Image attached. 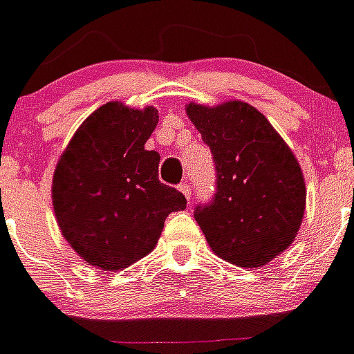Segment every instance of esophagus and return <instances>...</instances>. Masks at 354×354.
<instances>
[{
  "label": "esophagus",
  "mask_w": 354,
  "mask_h": 354,
  "mask_svg": "<svg viewBox=\"0 0 354 354\" xmlns=\"http://www.w3.org/2000/svg\"><path fill=\"white\" fill-rule=\"evenodd\" d=\"M180 191L183 192V194H185V198L187 200H189V202H191V194H192V189H191V183H182V185H180Z\"/></svg>",
  "instance_id": "esophagus-1"
}]
</instances>
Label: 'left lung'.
Wrapping results in <instances>:
<instances>
[{
	"label": "left lung",
	"instance_id": "8db88e82",
	"mask_svg": "<svg viewBox=\"0 0 354 354\" xmlns=\"http://www.w3.org/2000/svg\"><path fill=\"white\" fill-rule=\"evenodd\" d=\"M187 116L211 149L216 191L194 209L218 257L260 267L291 245L306 211L297 158L267 118L243 102L189 103Z\"/></svg>",
	"mask_w": 354,
	"mask_h": 354
}]
</instances>
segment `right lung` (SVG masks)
I'll return each instance as SVG.
<instances>
[{
    "label": "right lung",
    "mask_w": 354,
    "mask_h": 354,
    "mask_svg": "<svg viewBox=\"0 0 354 354\" xmlns=\"http://www.w3.org/2000/svg\"><path fill=\"white\" fill-rule=\"evenodd\" d=\"M156 125L154 107L105 103L80 125L57 162V225L88 266L125 269L154 249L165 218L185 209L182 192L158 180L160 154L145 149Z\"/></svg>",
    "instance_id": "1"
}]
</instances>
